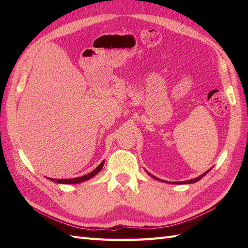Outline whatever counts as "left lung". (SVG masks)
I'll return each instance as SVG.
<instances>
[{
	"mask_svg": "<svg viewBox=\"0 0 248 248\" xmlns=\"http://www.w3.org/2000/svg\"><path fill=\"white\" fill-rule=\"evenodd\" d=\"M209 170H207L205 172H203L202 175H200L199 177H197V178H195V179H192V180H188V181H183V182H173V183H194V182H196V181H198V180H200V179H202L204 175H207V173L209 172ZM149 175L154 178V179H156V180H160V179H157L156 177H155V176H152L151 173H149ZM161 181H163V180H161Z\"/></svg>",
	"mask_w": 248,
	"mask_h": 248,
	"instance_id": "obj_1",
	"label": "left lung"
}]
</instances>
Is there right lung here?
<instances>
[{
	"label": "right lung",
	"mask_w": 248,
	"mask_h": 248,
	"mask_svg": "<svg viewBox=\"0 0 248 248\" xmlns=\"http://www.w3.org/2000/svg\"><path fill=\"white\" fill-rule=\"evenodd\" d=\"M103 164H104V161L101 162V164H100V165L96 168V170H93L92 172H89V173H87V175L82 176V177H78V178H73V179H52V178H48V179H50V180L54 181V182H57V183L77 184V183H80V182H83V181H86V180H88V179L93 178L94 175H97V173L102 170Z\"/></svg>",
	"instance_id": "obj_1"
}]
</instances>
